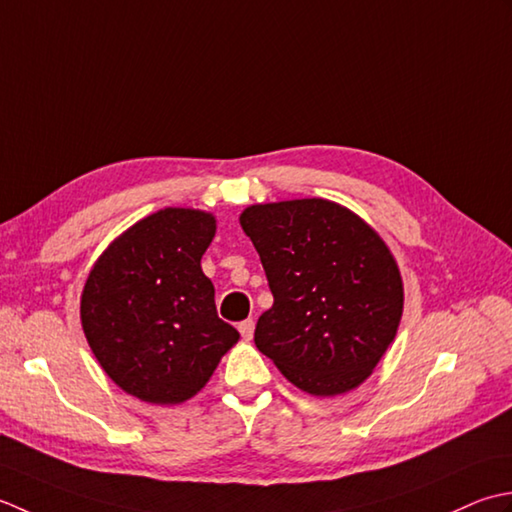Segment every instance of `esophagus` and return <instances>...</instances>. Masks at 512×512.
<instances>
[{
  "mask_svg": "<svg viewBox=\"0 0 512 512\" xmlns=\"http://www.w3.org/2000/svg\"><path fill=\"white\" fill-rule=\"evenodd\" d=\"M238 331H241V336H243L245 340H252V336H254V320H252V318L243 320L241 325H238Z\"/></svg>",
  "mask_w": 512,
  "mask_h": 512,
  "instance_id": "esophagus-1",
  "label": "esophagus"
}]
</instances>
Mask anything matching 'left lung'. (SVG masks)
<instances>
[{
  "mask_svg": "<svg viewBox=\"0 0 512 512\" xmlns=\"http://www.w3.org/2000/svg\"><path fill=\"white\" fill-rule=\"evenodd\" d=\"M274 305L254 342L285 378L318 398L369 378L402 318L400 269L382 238L325 198L252 205L241 214Z\"/></svg>",
  "mask_w": 512,
  "mask_h": 512,
  "instance_id": "8db88e82",
  "label": "left lung"
}]
</instances>
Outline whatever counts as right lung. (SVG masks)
Here are the masks:
<instances>
[{
    "label": "right lung",
    "mask_w": 512,
    "mask_h": 512,
    "mask_svg": "<svg viewBox=\"0 0 512 512\" xmlns=\"http://www.w3.org/2000/svg\"><path fill=\"white\" fill-rule=\"evenodd\" d=\"M216 218L165 207L114 238L81 294V327L112 382L152 404L201 391L238 331L216 314L201 258Z\"/></svg>",
    "instance_id": "1"
}]
</instances>
